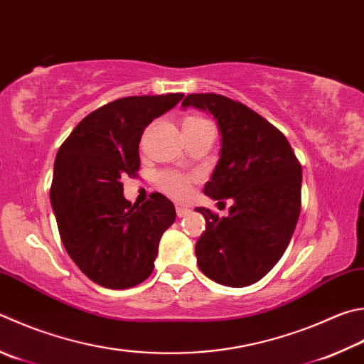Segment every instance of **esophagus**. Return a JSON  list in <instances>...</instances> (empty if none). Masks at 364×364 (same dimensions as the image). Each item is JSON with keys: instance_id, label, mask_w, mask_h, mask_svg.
<instances>
[{"instance_id": "1", "label": "esophagus", "mask_w": 364, "mask_h": 364, "mask_svg": "<svg viewBox=\"0 0 364 364\" xmlns=\"http://www.w3.org/2000/svg\"><path fill=\"white\" fill-rule=\"evenodd\" d=\"M189 208H184V207H176V215L180 216V218H183V216H186L188 213H189Z\"/></svg>"}]
</instances>
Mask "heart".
I'll return each mask as SVG.
<instances>
[{"mask_svg": "<svg viewBox=\"0 0 364 364\" xmlns=\"http://www.w3.org/2000/svg\"><path fill=\"white\" fill-rule=\"evenodd\" d=\"M197 122H203V119L188 117L186 121H184V125H191V124H197ZM194 181H196L194 176L178 173V171H164V173L159 175V180H157V183H159V186L164 193L168 194L170 197H173L175 200L188 199V197L191 196V191H193Z\"/></svg>", "mask_w": 364, "mask_h": 364, "instance_id": "1", "label": "heart"}]
</instances>
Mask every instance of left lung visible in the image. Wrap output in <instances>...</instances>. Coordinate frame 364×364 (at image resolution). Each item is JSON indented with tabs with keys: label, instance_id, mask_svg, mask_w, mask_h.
<instances>
[{
	"label": "left lung",
	"instance_id": "8db88e82",
	"mask_svg": "<svg viewBox=\"0 0 364 364\" xmlns=\"http://www.w3.org/2000/svg\"><path fill=\"white\" fill-rule=\"evenodd\" d=\"M181 107L213 116L220 161L203 188L228 216L197 207L205 232L196 243L197 266L220 285H253L285 253L301 213L302 168L288 140L245 105L216 94H191Z\"/></svg>",
	"mask_w": 364,
	"mask_h": 364
}]
</instances>
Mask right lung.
I'll use <instances>...</instances> for the list:
<instances>
[{
	"label": "right lung",
	"instance_id": "add662e5",
	"mask_svg": "<svg viewBox=\"0 0 364 364\" xmlns=\"http://www.w3.org/2000/svg\"><path fill=\"white\" fill-rule=\"evenodd\" d=\"M183 94L125 97L85 116L54 162L50 203L63 247L92 282L125 289L148 279L175 205L154 193L143 205L124 197V176L140 168L144 129Z\"/></svg>",
	"mask_w": 364,
	"mask_h": 364
}]
</instances>
